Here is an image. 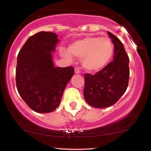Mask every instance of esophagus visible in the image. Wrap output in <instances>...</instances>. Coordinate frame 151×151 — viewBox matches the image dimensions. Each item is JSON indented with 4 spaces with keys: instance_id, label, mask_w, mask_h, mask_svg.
<instances>
[{
    "instance_id": "esophagus-1",
    "label": "esophagus",
    "mask_w": 151,
    "mask_h": 151,
    "mask_svg": "<svg viewBox=\"0 0 151 151\" xmlns=\"http://www.w3.org/2000/svg\"><path fill=\"white\" fill-rule=\"evenodd\" d=\"M74 72H75L76 74H79L81 72V71L79 70V67H75V68H74Z\"/></svg>"
}]
</instances>
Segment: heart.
Returning a JSON list of instances; mask_svg holds the SVG:
<instances>
[{"mask_svg":"<svg viewBox=\"0 0 151 151\" xmlns=\"http://www.w3.org/2000/svg\"><path fill=\"white\" fill-rule=\"evenodd\" d=\"M70 53L77 58H82V66L91 72L100 71L108 65L114 54V45L108 37L87 36L71 45ZM63 56L70 58L67 51L62 52Z\"/></svg>","mask_w":151,"mask_h":151,"instance_id":"heart-1","label":"heart"}]
</instances>
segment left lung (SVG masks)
I'll list each match as a JSON object with an SVG mask.
<instances>
[{
    "label": "left lung",
    "instance_id": "8db88e82",
    "mask_svg": "<svg viewBox=\"0 0 151 151\" xmlns=\"http://www.w3.org/2000/svg\"><path fill=\"white\" fill-rule=\"evenodd\" d=\"M108 34L114 45L113 61L95 74H84V99L95 108H106L116 103L129 84V56L120 40L110 32Z\"/></svg>",
    "mask_w": 151,
    "mask_h": 151
}]
</instances>
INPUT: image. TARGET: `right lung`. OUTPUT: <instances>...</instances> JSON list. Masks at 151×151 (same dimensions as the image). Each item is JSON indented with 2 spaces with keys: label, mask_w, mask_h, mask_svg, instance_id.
I'll return each mask as SVG.
<instances>
[{
  "label": "right lung",
  "mask_w": 151,
  "mask_h": 151,
  "mask_svg": "<svg viewBox=\"0 0 151 151\" xmlns=\"http://www.w3.org/2000/svg\"><path fill=\"white\" fill-rule=\"evenodd\" d=\"M58 42L54 32H37L27 40L17 58V89L27 105L37 113H50L58 108L74 75L72 67L54 66L51 52Z\"/></svg>",
  "instance_id": "add662e5"
}]
</instances>
